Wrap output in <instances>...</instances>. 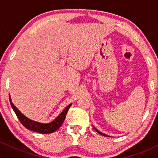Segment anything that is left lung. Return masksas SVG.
Returning a JSON list of instances; mask_svg holds the SVG:
<instances>
[{"mask_svg": "<svg viewBox=\"0 0 158 158\" xmlns=\"http://www.w3.org/2000/svg\"><path fill=\"white\" fill-rule=\"evenodd\" d=\"M94 129H95V130H96V131H97L98 133L99 134V135H102V136H105V137H108V136L107 135H106V134H103V133H102V132H100L99 131H98V130L97 129V128H94Z\"/></svg>", "mask_w": 158, "mask_h": 158, "instance_id": "1", "label": "left lung"}]
</instances>
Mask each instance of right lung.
<instances>
[{
    "label": "right lung",
    "instance_id": "1",
    "mask_svg": "<svg viewBox=\"0 0 158 158\" xmlns=\"http://www.w3.org/2000/svg\"><path fill=\"white\" fill-rule=\"evenodd\" d=\"M9 97H10L11 106H12V109L15 111L16 116L18 117L20 122L21 123V124H22L25 128H27V129L31 130L32 131L38 132V133L40 134H50L59 129V128H60V126L62 125V123H64L67 113H68L69 108H70V106H71V104L68 105V106L61 111V113L59 114L54 120H52V122L49 123H41L36 122V121H33L32 120V119L27 118V117H25V116L23 115V114L21 113L15 106H14L13 103L12 102V99H11L10 98V95H9Z\"/></svg>",
    "mask_w": 158,
    "mask_h": 158
}]
</instances>
